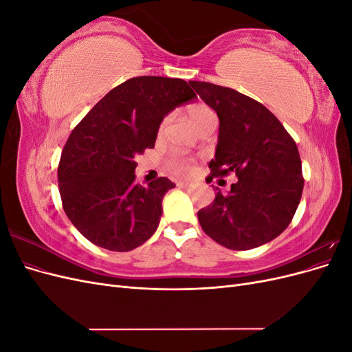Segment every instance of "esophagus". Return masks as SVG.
<instances>
[{
    "instance_id": "1",
    "label": "esophagus",
    "mask_w": 352,
    "mask_h": 352,
    "mask_svg": "<svg viewBox=\"0 0 352 352\" xmlns=\"http://www.w3.org/2000/svg\"><path fill=\"white\" fill-rule=\"evenodd\" d=\"M179 188H184V189H192L194 185L192 184H185V182H177Z\"/></svg>"
}]
</instances>
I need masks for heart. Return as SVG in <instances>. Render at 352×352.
I'll return each instance as SVG.
<instances>
[{
  "label": "heart",
  "instance_id": "obj_1",
  "mask_svg": "<svg viewBox=\"0 0 352 352\" xmlns=\"http://www.w3.org/2000/svg\"><path fill=\"white\" fill-rule=\"evenodd\" d=\"M188 116H189L190 122L194 123L197 129H199V127L202 124H206L207 122L216 119L214 113H212V110L208 107V105L201 104V102L190 105V107L188 109ZM168 122H170V116L163 117V120L160 122V124H158V133L160 135L164 132ZM168 170L176 176L189 177V176H192L195 173L197 166H195V162L192 158L184 157V155H173L172 158L168 160Z\"/></svg>",
  "mask_w": 352,
  "mask_h": 352
}]
</instances>
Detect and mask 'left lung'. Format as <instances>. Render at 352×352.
I'll return each mask as SVG.
<instances>
[{"label":"left lung","instance_id":"obj_1","mask_svg":"<svg viewBox=\"0 0 352 352\" xmlns=\"http://www.w3.org/2000/svg\"><path fill=\"white\" fill-rule=\"evenodd\" d=\"M219 116V142L211 179L235 173L230 192H217L198 211L207 235L229 250L267 243L289 226L301 201L304 177L292 136L258 101L226 87L190 80Z\"/></svg>","mask_w":352,"mask_h":352}]
</instances>
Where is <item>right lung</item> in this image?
I'll use <instances>...</instances> for the list:
<instances>
[{
	"label": "right lung",
	"instance_id": "1",
	"mask_svg": "<svg viewBox=\"0 0 352 352\" xmlns=\"http://www.w3.org/2000/svg\"><path fill=\"white\" fill-rule=\"evenodd\" d=\"M197 98L182 79L138 76L94 105L72 131L58 163V189L69 220L110 251H131L153 236L162 202L175 184H135V155L154 148L158 124Z\"/></svg>",
	"mask_w": 352,
	"mask_h": 352
}]
</instances>
